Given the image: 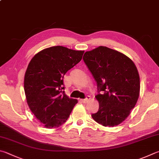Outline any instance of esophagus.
<instances>
[{
	"instance_id": "34e87169",
	"label": "esophagus",
	"mask_w": 159,
	"mask_h": 159,
	"mask_svg": "<svg viewBox=\"0 0 159 159\" xmlns=\"http://www.w3.org/2000/svg\"><path fill=\"white\" fill-rule=\"evenodd\" d=\"M89 99H90V97H89V96H87V97H86L85 99H81V102H83V103H87Z\"/></svg>"
}]
</instances>
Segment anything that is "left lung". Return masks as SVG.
<instances>
[{"mask_svg": "<svg viewBox=\"0 0 159 159\" xmlns=\"http://www.w3.org/2000/svg\"><path fill=\"white\" fill-rule=\"evenodd\" d=\"M83 61L97 82L99 111L92 114L97 123L115 126L127 117L140 94V76L125 55L106 47L85 52Z\"/></svg>", "mask_w": 159, "mask_h": 159, "instance_id": "left-lung-1", "label": "left lung"}]
</instances>
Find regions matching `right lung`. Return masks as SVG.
Wrapping results in <instances>:
<instances>
[{
    "label": "right lung",
    "mask_w": 159,
    "mask_h": 159,
    "mask_svg": "<svg viewBox=\"0 0 159 159\" xmlns=\"http://www.w3.org/2000/svg\"><path fill=\"white\" fill-rule=\"evenodd\" d=\"M83 53L56 46L41 51L30 60L24 77L25 94L30 111L45 127L61 126L77 103L65 94L63 79Z\"/></svg>",
    "instance_id": "obj_1"
}]
</instances>
